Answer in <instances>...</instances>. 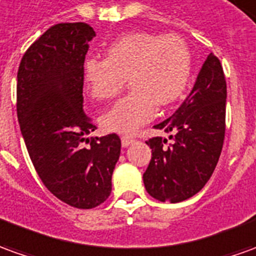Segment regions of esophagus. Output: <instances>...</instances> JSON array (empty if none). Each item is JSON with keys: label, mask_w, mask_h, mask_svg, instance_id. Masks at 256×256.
<instances>
[{"label": "esophagus", "mask_w": 256, "mask_h": 256, "mask_svg": "<svg viewBox=\"0 0 256 256\" xmlns=\"http://www.w3.org/2000/svg\"><path fill=\"white\" fill-rule=\"evenodd\" d=\"M132 142H134V139L130 138V136H122V138H121V144H122V146H124V148L131 145Z\"/></svg>", "instance_id": "34e87169"}]
</instances>
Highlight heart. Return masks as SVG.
Masks as SVG:
<instances>
[{
	"label": "heart",
	"instance_id": "heart-1",
	"mask_svg": "<svg viewBox=\"0 0 256 256\" xmlns=\"http://www.w3.org/2000/svg\"><path fill=\"white\" fill-rule=\"evenodd\" d=\"M191 71V52L180 36L131 33L107 47L106 60L88 58L84 79L94 100L116 98L128 80L132 92L106 111L100 124L130 135L153 117L156 106L168 107L184 94Z\"/></svg>",
	"mask_w": 256,
	"mask_h": 256
}]
</instances>
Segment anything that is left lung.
<instances>
[{"instance_id": "obj_1", "label": "left lung", "mask_w": 256, "mask_h": 256, "mask_svg": "<svg viewBox=\"0 0 256 256\" xmlns=\"http://www.w3.org/2000/svg\"><path fill=\"white\" fill-rule=\"evenodd\" d=\"M224 74L219 58L209 54L191 93L172 117L154 125L168 134L152 138V160L144 172L146 191L162 202L177 204L198 194L219 162L226 131Z\"/></svg>"}]
</instances>
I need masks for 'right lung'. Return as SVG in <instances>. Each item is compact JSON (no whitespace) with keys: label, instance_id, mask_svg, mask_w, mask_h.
I'll return each mask as SVG.
<instances>
[{"label":"right lung","instance_id":"obj_1","mask_svg":"<svg viewBox=\"0 0 256 256\" xmlns=\"http://www.w3.org/2000/svg\"><path fill=\"white\" fill-rule=\"evenodd\" d=\"M89 24H58L32 44L18 70V121L46 188L66 205L92 209L111 194L121 153L116 134L84 138L96 130L84 111V64ZM90 143L86 148L82 142Z\"/></svg>","mask_w":256,"mask_h":256}]
</instances>
